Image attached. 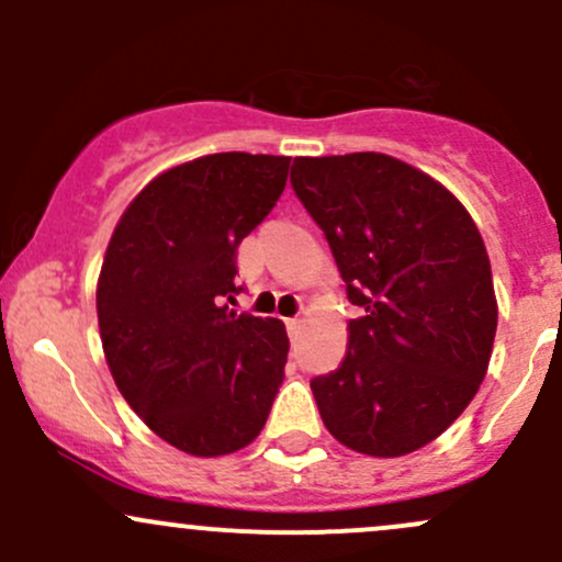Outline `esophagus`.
<instances>
[{
	"label": "esophagus",
	"mask_w": 562,
	"mask_h": 562,
	"mask_svg": "<svg viewBox=\"0 0 562 562\" xmlns=\"http://www.w3.org/2000/svg\"><path fill=\"white\" fill-rule=\"evenodd\" d=\"M288 328H299V326H302V317H288Z\"/></svg>",
	"instance_id": "esophagus-1"
}]
</instances>
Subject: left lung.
I'll list each match as a JSON object with an SVG mask.
<instances>
[{"label": "left lung", "mask_w": 562, "mask_h": 562, "mask_svg": "<svg viewBox=\"0 0 562 562\" xmlns=\"http://www.w3.org/2000/svg\"><path fill=\"white\" fill-rule=\"evenodd\" d=\"M291 184L361 307L342 364L310 383L323 424L361 454H411L457 422L490 367L484 239L443 184L378 151L296 157Z\"/></svg>", "instance_id": "left-lung-1"}]
</instances>
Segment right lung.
Here are the masks:
<instances>
[{"instance_id":"obj_1","label":"right lung","mask_w":562,"mask_h":562,"mask_svg":"<svg viewBox=\"0 0 562 562\" xmlns=\"http://www.w3.org/2000/svg\"><path fill=\"white\" fill-rule=\"evenodd\" d=\"M291 157H198L119 220L98 282L100 337L127 405L162 440L220 457L258 438L285 378L277 317L236 315V249L285 190Z\"/></svg>"}]
</instances>
